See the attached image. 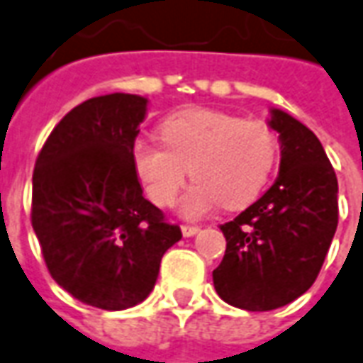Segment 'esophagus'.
Masks as SVG:
<instances>
[{
    "mask_svg": "<svg viewBox=\"0 0 363 363\" xmlns=\"http://www.w3.org/2000/svg\"><path fill=\"white\" fill-rule=\"evenodd\" d=\"M181 230H182V235H184V238H190V235L199 234V232H200L199 225H189V224L181 225Z\"/></svg>",
    "mask_w": 363,
    "mask_h": 363,
    "instance_id": "34e87169",
    "label": "esophagus"
}]
</instances>
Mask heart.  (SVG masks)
Masks as SVG:
<instances>
[{
    "instance_id": "1",
    "label": "heart",
    "mask_w": 363,
    "mask_h": 363,
    "mask_svg": "<svg viewBox=\"0 0 363 363\" xmlns=\"http://www.w3.org/2000/svg\"><path fill=\"white\" fill-rule=\"evenodd\" d=\"M163 147L135 141L131 163L145 194L171 206L190 177L194 184L181 200V214L200 218L216 210H240L259 196L275 169V131L259 120L208 108L177 111L159 125Z\"/></svg>"
}]
</instances>
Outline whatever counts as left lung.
<instances>
[{
	"instance_id": "8db88e82",
	"label": "left lung",
	"mask_w": 363,
	"mask_h": 363,
	"mask_svg": "<svg viewBox=\"0 0 363 363\" xmlns=\"http://www.w3.org/2000/svg\"><path fill=\"white\" fill-rule=\"evenodd\" d=\"M269 125L281 139L277 181L220 225L225 253L212 271L220 298L253 313L311 289L338 225V181L323 143L285 111L271 110Z\"/></svg>"
}]
</instances>
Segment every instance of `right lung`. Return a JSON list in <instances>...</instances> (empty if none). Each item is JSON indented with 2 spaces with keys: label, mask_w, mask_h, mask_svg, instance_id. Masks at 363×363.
Returning <instances> with one entry per match:
<instances>
[{
  "label": "right lung",
  "mask_w": 363,
  "mask_h": 363,
  "mask_svg": "<svg viewBox=\"0 0 363 363\" xmlns=\"http://www.w3.org/2000/svg\"><path fill=\"white\" fill-rule=\"evenodd\" d=\"M145 110L135 94L86 100L50 131L33 171L31 224L50 277L104 311L145 301L164 252L182 238L133 171Z\"/></svg>",
  "instance_id": "right-lung-1"
}]
</instances>
